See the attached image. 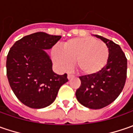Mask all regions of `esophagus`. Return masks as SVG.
Segmentation results:
<instances>
[{"instance_id": "34e87169", "label": "esophagus", "mask_w": 133, "mask_h": 133, "mask_svg": "<svg viewBox=\"0 0 133 133\" xmlns=\"http://www.w3.org/2000/svg\"><path fill=\"white\" fill-rule=\"evenodd\" d=\"M72 78H74V75H72L69 74V75H67V78H68V79H69V80L72 79Z\"/></svg>"}]
</instances>
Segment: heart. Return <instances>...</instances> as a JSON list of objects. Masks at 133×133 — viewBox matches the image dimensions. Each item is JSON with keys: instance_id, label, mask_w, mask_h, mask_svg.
Here are the masks:
<instances>
[{"instance_id": "heart-1", "label": "heart", "mask_w": 133, "mask_h": 133, "mask_svg": "<svg viewBox=\"0 0 133 133\" xmlns=\"http://www.w3.org/2000/svg\"><path fill=\"white\" fill-rule=\"evenodd\" d=\"M109 49L105 43L91 37L75 38L66 41L61 49H55L52 59L58 68L68 71L76 61V68L84 75L99 72L107 63Z\"/></svg>"}]
</instances>
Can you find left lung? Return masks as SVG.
Instances as JSON below:
<instances>
[{
  "instance_id": "8db88e82",
  "label": "left lung",
  "mask_w": 133,
  "mask_h": 133,
  "mask_svg": "<svg viewBox=\"0 0 133 133\" xmlns=\"http://www.w3.org/2000/svg\"><path fill=\"white\" fill-rule=\"evenodd\" d=\"M94 36L107 46L108 61L99 72L79 77L81 84L75 95L83 106L98 110L112 103L123 90L127 78V60L119 45L98 35Z\"/></svg>"
}]
</instances>
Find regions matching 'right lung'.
<instances>
[{"instance_id":"add662e5","label":"right lung","mask_w":133,"mask_h":133,"mask_svg":"<svg viewBox=\"0 0 133 133\" xmlns=\"http://www.w3.org/2000/svg\"><path fill=\"white\" fill-rule=\"evenodd\" d=\"M61 38L39 32L24 36L11 47L6 58V74L13 92L23 104L41 109L52 104L67 75L55 73L45 50Z\"/></svg>"}]
</instances>
